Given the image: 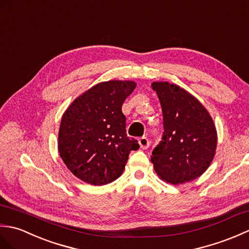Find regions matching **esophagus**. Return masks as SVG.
Returning <instances> with one entry per match:
<instances>
[{
  "label": "esophagus",
  "instance_id": "1",
  "mask_svg": "<svg viewBox=\"0 0 249 249\" xmlns=\"http://www.w3.org/2000/svg\"><path fill=\"white\" fill-rule=\"evenodd\" d=\"M139 143H140L142 149H147L149 147V145H150V142H149V140L146 136H142V137H141V139H139Z\"/></svg>",
  "mask_w": 249,
  "mask_h": 249
}]
</instances>
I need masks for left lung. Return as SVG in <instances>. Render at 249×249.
<instances>
[{
    "instance_id": "obj_1",
    "label": "left lung",
    "mask_w": 249,
    "mask_h": 249,
    "mask_svg": "<svg viewBox=\"0 0 249 249\" xmlns=\"http://www.w3.org/2000/svg\"><path fill=\"white\" fill-rule=\"evenodd\" d=\"M163 112L162 141L151 162L162 180L181 184L201 176L210 166L217 143L216 129L202 104L183 88L153 82Z\"/></svg>"
}]
</instances>
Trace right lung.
<instances>
[{
  "mask_svg": "<svg viewBox=\"0 0 249 249\" xmlns=\"http://www.w3.org/2000/svg\"><path fill=\"white\" fill-rule=\"evenodd\" d=\"M132 81L99 83L71 103L63 115L58 151L66 166L82 181L103 185L121 176L130 151L140 148L130 139L123 114L133 92Z\"/></svg>",
  "mask_w": 249,
  "mask_h": 249,
  "instance_id": "1",
  "label": "right lung"
}]
</instances>
